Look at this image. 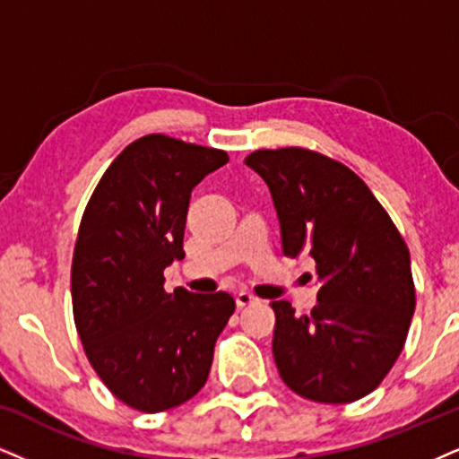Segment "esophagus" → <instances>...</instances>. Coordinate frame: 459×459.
I'll return each instance as SVG.
<instances>
[{
	"label": "esophagus",
	"mask_w": 459,
	"mask_h": 459,
	"mask_svg": "<svg viewBox=\"0 0 459 459\" xmlns=\"http://www.w3.org/2000/svg\"><path fill=\"white\" fill-rule=\"evenodd\" d=\"M253 302H257V298L253 296V293H248V291L236 293V304H238V308L248 307V304H253Z\"/></svg>",
	"instance_id": "1"
}]
</instances>
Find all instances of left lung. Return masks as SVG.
Listing matches in <instances>:
<instances>
[{
  "label": "left lung",
  "instance_id": "obj_1",
  "mask_svg": "<svg viewBox=\"0 0 459 459\" xmlns=\"http://www.w3.org/2000/svg\"><path fill=\"white\" fill-rule=\"evenodd\" d=\"M245 163L268 185L282 253H308L316 265L310 315L273 302L279 375L307 400L355 403L381 385L409 333L415 285L406 242L364 180L321 152L264 149Z\"/></svg>",
  "mask_w": 459,
  "mask_h": 459
}]
</instances>
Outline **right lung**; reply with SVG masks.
Masks as SVG:
<instances>
[{
	"label": "right lung",
	"instance_id": "obj_1",
	"mask_svg": "<svg viewBox=\"0 0 459 459\" xmlns=\"http://www.w3.org/2000/svg\"><path fill=\"white\" fill-rule=\"evenodd\" d=\"M228 152L151 134L127 146L84 208L72 259V307L84 353L121 403L160 412L186 403L211 372L230 293L163 290L183 259L191 191Z\"/></svg>",
	"mask_w": 459,
	"mask_h": 459
}]
</instances>
